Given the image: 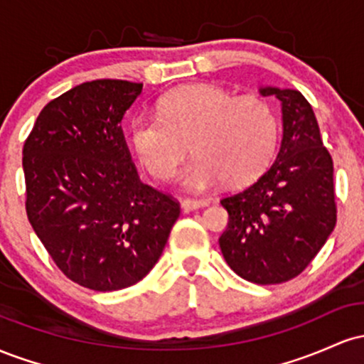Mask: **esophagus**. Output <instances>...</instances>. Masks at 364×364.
<instances>
[{
	"label": "esophagus",
	"mask_w": 364,
	"mask_h": 364,
	"mask_svg": "<svg viewBox=\"0 0 364 364\" xmlns=\"http://www.w3.org/2000/svg\"><path fill=\"white\" fill-rule=\"evenodd\" d=\"M207 200L205 198H185L181 202V207L185 212H190V210H195V208H200V207H205L207 205Z\"/></svg>",
	"instance_id": "obj_1"
}]
</instances>
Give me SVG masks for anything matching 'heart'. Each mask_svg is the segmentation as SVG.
Instances as JSON below:
<instances>
[{"instance_id":"heart-1","label":"heart","mask_w":364,"mask_h":364,"mask_svg":"<svg viewBox=\"0 0 364 364\" xmlns=\"http://www.w3.org/2000/svg\"><path fill=\"white\" fill-rule=\"evenodd\" d=\"M279 135L281 121L269 99L207 83L162 95L157 116L139 114L129 123L132 147L157 179L173 176L190 141L196 156L183 169L181 181L193 190L253 181L274 159Z\"/></svg>"}]
</instances>
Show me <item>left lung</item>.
<instances>
[{"mask_svg": "<svg viewBox=\"0 0 364 364\" xmlns=\"http://www.w3.org/2000/svg\"><path fill=\"white\" fill-rule=\"evenodd\" d=\"M260 92L282 102L281 149L257 181L220 200L229 220L219 246L240 277L269 286L310 265L336 228L337 203L332 156L310 102L298 90Z\"/></svg>", "mask_w": 364, "mask_h": 364, "instance_id": "obj_1", "label": "left lung"}]
</instances>
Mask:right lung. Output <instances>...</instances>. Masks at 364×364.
I'll return each instance as SVG.
<instances>
[{"label":"right lung","instance_id":"1","mask_svg":"<svg viewBox=\"0 0 364 364\" xmlns=\"http://www.w3.org/2000/svg\"><path fill=\"white\" fill-rule=\"evenodd\" d=\"M144 83L92 80L53 99L23 144L25 210L70 281L118 291L147 275L179 217L174 196L144 185L121 119Z\"/></svg>","mask_w":364,"mask_h":364}]
</instances>
